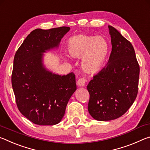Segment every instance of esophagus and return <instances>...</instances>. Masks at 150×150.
Instances as JSON below:
<instances>
[{"mask_svg":"<svg viewBox=\"0 0 150 150\" xmlns=\"http://www.w3.org/2000/svg\"><path fill=\"white\" fill-rule=\"evenodd\" d=\"M86 81H87V80H86V79L85 77L79 79V80L77 81V85L79 86V87H85Z\"/></svg>","mask_w":150,"mask_h":150,"instance_id":"34e87169","label":"esophagus"}]
</instances>
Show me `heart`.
Returning a JSON list of instances; mask_svg holds the SVG:
<instances>
[{"label": "heart", "mask_w": 150, "mask_h": 150, "mask_svg": "<svg viewBox=\"0 0 150 150\" xmlns=\"http://www.w3.org/2000/svg\"><path fill=\"white\" fill-rule=\"evenodd\" d=\"M67 50L71 57H81V65L87 73H94L100 70L108 57L109 44L100 35L76 34L67 40Z\"/></svg>", "instance_id": "b5f03b06"}]
</instances>
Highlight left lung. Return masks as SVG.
I'll return each mask as SVG.
<instances>
[{"label": "left lung", "instance_id": "left-lung-1", "mask_svg": "<svg viewBox=\"0 0 150 150\" xmlns=\"http://www.w3.org/2000/svg\"><path fill=\"white\" fill-rule=\"evenodd\" d=\"M112 52L107 65L87 85L88 112L96 120L122 116L132 105L138 91L139 66L131 43L108 26Z\"/></svg>", "mask_w": 150, "mask_h": 150}]
</instances>
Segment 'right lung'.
Returning <instances> with one entry per match:
<instances>
[{
    "label": "right lung",
    "instance_id": "1",
    "mask_svg": "<svg viewBox=\"0 0 150 150\" xmlns=\"http://www.w3.org/2000/svg\"><path fill=\"white\" fill-rule=\"evenodd\" d=\"M69 30L63 26L33 30L14 55L12 85L18 108L38 125L52 126L61 122L77 89L74 73L55 74L43 63V53L59 46Z\"/></svg>",
    "mask_w": 150,
    "mask_h": 150
}]
</instances>
